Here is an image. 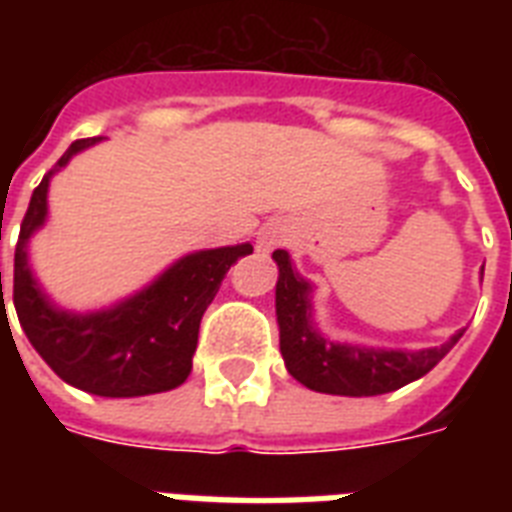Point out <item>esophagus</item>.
I'll use <instances>...</instances> for the list:
<instances>
[{
    "label": "esophagus",
    "instance_id": "1",
    "mask_svg": "<svg viewBox=\"0 0 512 512\" xmlns=\"http://www.w3.org/2000/svg\"><path fill=\"white\" fill-rule=\"evenodd\" d=\"M289 231L284 228V225L279 223H268L260 228V233H257V252H271V249L281 247L284 241H287Z\"/></svg>",
    "mask_w": 512,
    "mask_h": 512
}]
</instances>
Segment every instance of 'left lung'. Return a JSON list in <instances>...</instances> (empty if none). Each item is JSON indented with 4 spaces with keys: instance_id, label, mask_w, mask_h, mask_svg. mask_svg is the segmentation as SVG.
<instances>
[{
    "instance_id": "left-lung-1",
    "label": "left lung",
    "mask_w": 512,
    "mask_h": 512,
    "mask_svg": "<svg viewBox=\"0 0 512 512\" xmlns=\"http://www.w3.org/2000/svg\"><path fill=\"white\" fill-rule=\"evenodd\" d=\"M276 321L287 372L305 388L332 396H380L420 380L457 345L462 332L438 348L393 350L324 337L313 321V287L292 265L287 249H276Z\"/></svg>"
}]
</instances>
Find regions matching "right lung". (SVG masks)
Wrapping results in <instances>:
<instances>
[{
	"mask_svg": "<svg viewBox=\"0 0 512 512\" xmlns=\"http://www.w3.org/2000/svg\"><path fill=\"white\" fill-rule=\"evenodd\" d=\"M100 140L71 143L55 170L47 172L31 193L15 247L12 303L28 342L60 380L92 396H151L183 385L191 374L201 316L228 268L239 257L252 255V244L183 255L148 287L103 311L76 313L52 303L31 271L28 241L47 223L52 175Z\"/></svg>",
	"mask_w": 512,
	"mask_h": 512,
	"instance_id": "right-lung-1",
	"label": "right lung"
}]
</instances>
